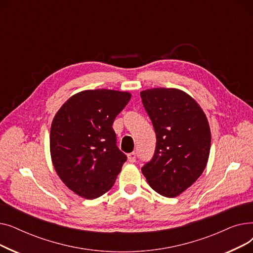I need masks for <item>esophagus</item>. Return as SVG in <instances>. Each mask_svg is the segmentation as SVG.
Segmentation results:
<instances>
[{"instance_id": "34e87169", "label": "esophagus", "mask_w": 253, "mask_h": 253, "mask_svg": "<svg viewBox=\"0 0 253 253\" xmlns=\"http://www.w3.org/2000/svg\"><path fill=\"white\" fill-rule=\"evenodd\" d=\"M128 160H129V162H131V163H134L135 160H136V153L132 152V153L128 154Z\"/></svg>"}]
</instances>
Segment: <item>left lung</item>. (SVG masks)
Returning <instances> with one entry per match:
<instances>
[{
	"label": "left lung",
	"instance_id": "8db88e82",
	"mask_svg": "<svg viewBox=\"0 0 253 253\" xmlns=\"http://www.w3.org/2000/svg\"><path fill=\"white\" fill-rule=\"evenodd\" d=\"M143 108L156 133V149L141 172L150 187L164 197L181 194L200 177L211 143L209 124L187 93L171 88L140 92Z\"/></svg>",
	"mask_w": 253,
	"mask_h": 253
}]
</instances>
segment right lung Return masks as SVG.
Wrapping results in <instances>:
<instances>
[{"mask_svg":"<svg viewBox=\"0 0 253 253\" xmlns=\"http://www.w3.org/2000/svg\"><path fill=\"white\" fill-rule=\"evenodd\" d=\"M130 98L128 92L86 90L72 96L53 119L52 162L77 195L95 199L114 185L127 156L118 148L113 123Z\"/></svg>","mask_w":253,"mask_h":253,"instance_id":"1","label":"right lung"}]
</instances>
